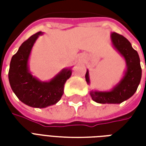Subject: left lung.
I'll list each match as a JSON object with an SVG mask.
<instances>
[{
    "instance_id": "1",
    "label": "left lung",
    "mask_w": 146,
    "mask_h": 146,
    "mask_svg": "<svg viewBox=\"0 0 146 146\" xmlns=\"http://www.w3.org/2000/svg\"><path fill=\"white\" fill-rule=\"evenodd\" d=\"M111 39L115 48L125 58L127 68L123 78L111 92H91L92 99L101 104H119L131 98L137 91L141 78L139 55L130 41L116 33H112ZM85 78L89 84L88 71L86 73Z\"/></svg>"
}]
</instances>
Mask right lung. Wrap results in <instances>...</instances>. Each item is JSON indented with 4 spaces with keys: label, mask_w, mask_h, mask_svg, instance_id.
I'll use <instances>...</instances> for the list:
<instances>
[{
    "label": "right lung",
    "mask_w": 146,
    "mask_h": 146,
    "mask_svg": "<svg viewBox=\"0 0 146 146\" xmlns=\"http://www.w3.org/2000/svg\"><path fill=\"white\" fill-rule=\"evenodd\" d=\"M41 32L27 39L11 58L8 72L9 83L18 98L29 106L45 108L57 103L63 95L65 83L71 76V70H63L49 82H40L28 70L30 51Z\"/></svg>",
    "instance_id": "add662e5"
}]
</instances>
